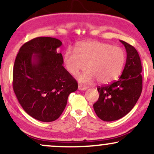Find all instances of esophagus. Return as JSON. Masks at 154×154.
<instances>
[{
	"label": "esophagus",
	"mask_w": 154,
	"mask_h": 154,
	"mask_svg": "<svg viewBox=\"0 0 154 154\" xmlns=\"http://www.w3.org/2000/svg\"><path fill=\"white\" fill-rule=\"evenodd\" d=\"M87 87L86 86H84V85H78V90L79 91H86L87 90Z\"/></svg>",
	"instance_id": "obj_1"
}]
</instances>
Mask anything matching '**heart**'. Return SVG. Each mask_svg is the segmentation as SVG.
<instances>
[{
    "label": "heart",
    "mask_w": 154,
    "mask_h": 154,
    "mask_svg": "<svg viewBox=\"0 0 154 154\" xmlns=\"http://www.w3.org/2000/svg\"><path fill=\"white\" fill-rule=\"evenodd\" d=\"M76 50L68 48L63 56V63L68 73L79 75L80 82L91 83L96 79L100 85L116 80L122 72L127 55L122 48L99 41H85L79 43Z\"/></svg>",
    "instance_id": "heart-1"
}]
</instances>
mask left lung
Segmentation results:
<instances>
[{
    "mask_svg": "<svg viewBox=\"0 0 154 154\" xmlns=\"http://www.w3.org/2000/svg\"><path fill=\"white\" fill-rule=\"evenodd\" d=\"M127 59L122 74L116 82L98 87L99 98L93 104L95 114L105 122L119 119L135 106L140 96L143 88L142 65L137 51L123 40Z\"/></svg>",
    "mask_w": 154,
    "mask_h": 154,
    "instance_id": "left-lung-1",
    "label": "left lung"
}]
</instances>
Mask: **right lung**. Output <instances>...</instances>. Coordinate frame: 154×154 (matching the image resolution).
I'll return each instance as SVG.
<instances>
[{
  "instance_id": "obj_1",
  "label": "right lung",
  "mask_w": 154,
  "mask_h": 154,
  "mask_svg": "<svg viewBox=\"0 0 154 154\" xmlns=\"http://www.w3.org/2000/svg\"><path fill=\"white\" fill-rule=\"evenodd\" d=\"M62 43L56 38L39 37L24 43L16 57L13 88L26 113L45 122L61 116L68 96L78 85L63 66L57 52Z\"/></svg>"
}]
</instances>
